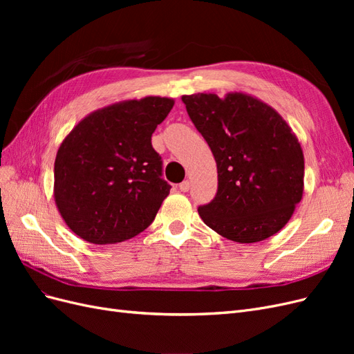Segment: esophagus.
Wrapping results in <instances>:
<instances>
[{
  "label": "esophagus",
  "instance_id": "34e87169",
  "mask_svg": "<svg viewBox=\"0 0 354 354\" xmlns=\"http://www.w3.org/2000/svg\"><path fill=\"white\" fill-rule=\"evenodd\" d=\"M178 189H180L181 192H189V189H190V183H189L187 180H185L183 183H180V185H178Z\"/></svg>",
  "mask_w": 354,
  "mask_h": 354
}]
</instances>
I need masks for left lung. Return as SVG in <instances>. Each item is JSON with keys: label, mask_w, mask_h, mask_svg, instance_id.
Here are the masks:
<instances>
[{"label": "left lung", "mask_w": 354, "mask_h": 354, "mask_svg": "<svg viewBox=\"0 0 354 354\" xmlns=\"http://www.w3.org/2000/svg\"><path fill=\"white\" fill-rule=\"evenodd\" d=\"M181 100L217 164V195L198 208L202 221L239 243L273 236L304 190V155L292 128L272 106L241 91Z\"/></svg>", "instance_id": "obj_1"}]
</instances>
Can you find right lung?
<instances>
[{
    "mask_svg": "<svg viewBox=\"0 0 354 354\" xmlns=\"http://www.w3.org/2000/svg\"><path fill=\"white\" fill-rule=\"evenodd\" d=\"M174 99L147 95L94 111L63 138L55 160V202L66 226L95 245L151 226L171 186L152 134Z\"/></svg>",
    "mask_w": 354,
    "mask_h": 354,
    "instance_id": "obj_1",
    "label": "right lung"
}]
</instances>
